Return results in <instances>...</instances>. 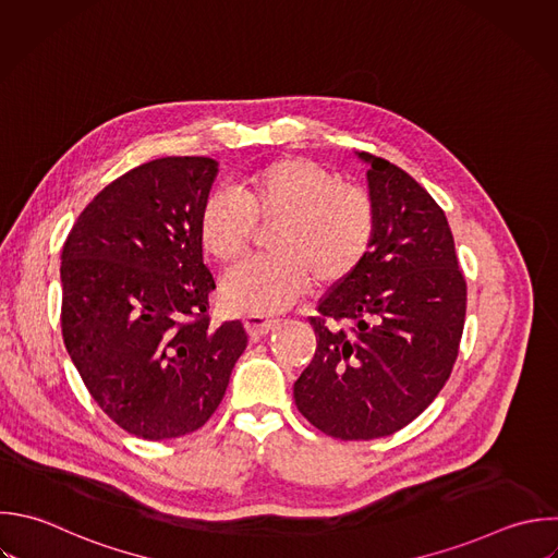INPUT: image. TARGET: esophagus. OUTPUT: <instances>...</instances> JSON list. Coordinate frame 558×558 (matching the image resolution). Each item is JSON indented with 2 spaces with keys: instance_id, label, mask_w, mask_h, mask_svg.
I'll return each mask as SVG.
<instances>
[{
  "instance_id": "esophagus-1",
  "label": "esophagus",
  "mask_w": 558,
  "mask_h": 558,
  "mask_svg": "<svg viewBox=\"0 0 558 558\" xmlns=\"http://www.w3.org/2000/svg\"><path fill=\"white\" fill-rule=\"evenodd\" d=\"M277 323L275 316H268V314H248L246 316V329L251 333V338H262L270 331V327Z\"/></svg>"
}]
</instances>
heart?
I'll return each mask as SVG.
<instances>
[{
	"mask_svg": "<svg viewBox=\"0 0 558 558\" xmlns=\"http://www.w3.org/2000/svg\"><path fill=\"white\" fill-rule=\"evenodd\" d=\"M255 222H277L268 248L275 255L248 259L222 279V299L246 314H270L292 305L310 286H333L351 277L366 259L377 214L373 198L299 157H283L246 172L231 190L207 196L198 233L201 244L220 264L240 259Z\"/></svg>",
	"mask_w": 558,
	"mask_h": 558,
	"instance_id": "heart-1",
	"label": "heart"
}]
</instances>
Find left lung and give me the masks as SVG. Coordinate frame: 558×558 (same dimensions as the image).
Segmentation results:
<instances>
[{
    "label": "left lung",
    "instance_id": "obj_1",
    "mask_svg": "<svg viewBox=\"0 0 558 558\" xmlns=\"http://www.w3.org/2000/svg\"><path fill=\"white\" fill-rule=\"evenodd\" d=\"M360 159L371 166L375 240L310 316L316 351L294 381L299 412L340 440L381 438L414 421L451 375L466 314L445 211L395 163Z\"/></svg>",
    "mask_w": 558,
    "mask_h": 558
}]
</instances>
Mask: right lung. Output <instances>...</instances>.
<instances>
[{
	"mask_svg": "<svg viewBox=\"0 0 558 558\" xmlns=\"http://www.w3.org/2000/svg\"><path fill=\"white\" fill-rule=\"evenodd\" d=\"M218 161L163 157L109 183L61 255V329L102 412L146 440L203 427L248 344L242 320L211 325L201 209Z\"/></svg>",
	"mask_w": 558,
	"mask_h": 558,
	"instance_id": "add662e5",
	"label": "right lung"
}]
</instances>
